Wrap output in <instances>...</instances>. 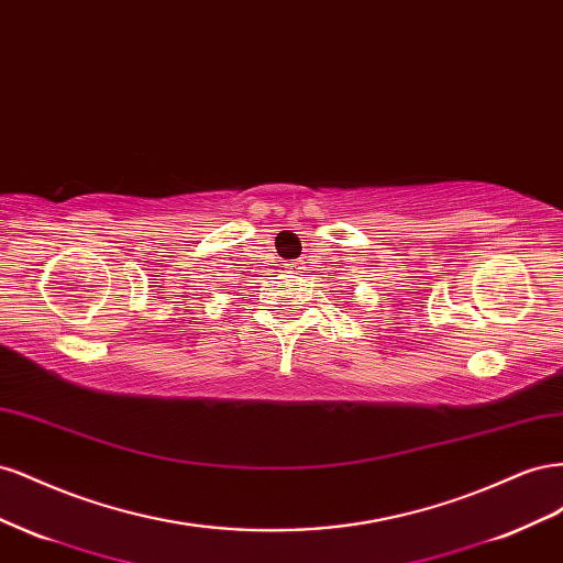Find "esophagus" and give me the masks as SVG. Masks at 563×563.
Listing matches in <instances>:
<instances>
[{
	"label": "esophagus",
	"mask_w": 563,
	"mask_h": 563,
	"mask_svg": "<svg viewBox=\"0 0 563 563\" xmlns=\"http://www.w3.org/2000/svg\"><path fill=\"white\" fill-rule=\"evenodd\" d=\"M300 265H302V263H286V267H288V269H302Z\"/></svg>",
	"instance_id": "1"
}]
</instances>
